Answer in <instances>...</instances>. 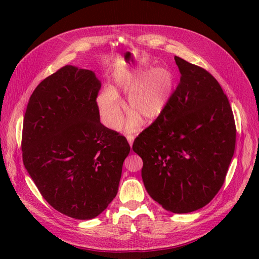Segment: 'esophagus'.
Wrapping results in <instances>:
<instances>
[{
  "mask_svg": "<svg viewBox=\"0 0 259 259\" xmlns=\"http://www.w3.org/2000/svg\"><path fill=\"white\" fill-rule=\"evenodd\" d=\"M126 138H127V140H128V144L132 146V145H133V143H134V138H135V136H134V135H132V134H128V135H126Z\"/></svg>",
  "mask_w": 259,
  "mask_h": 259,
  "instance_id": "1",
  "label": "esophagus"
}]
</instances>
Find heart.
Returning a JSON list of instances; mask_svg holds the SVG:
<instances>
[{"instance_id":"heart-1","label":"heart","mask_w":259,"mask_h":259,"mask_svg":"<svg viewBox=\"0 0 259 259\" xmlns=\"http://www.w3.org/2000/svg\"><path fill=\"white\" fill-rule=\"evenodd\" d=\"M174 76L168 70L156 68L150 72H123L115 81V88L128 93L126 110L130 113L126 131H136L140 117L145 122H152L164 112L174 92ZM98 108L101 120L107 127L119 128L124 117V110L115 90L106 89L98 96Z\"/></svg>"}]
</instances>
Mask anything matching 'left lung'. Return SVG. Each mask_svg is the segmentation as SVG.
<instances>
[{
    "instance_id": "left-lung-1",
    "label": "left lung",
    "mask_w": 259,
    "mask_h": 259,
    "mask_svg": "<svg viewBox=\"0 0 259 259\" xmlns=\"http://www.w3.org/2000/svg\"><path fill=\"white\" fill-rule=\"evenodd\" d=\"M180 82L164 112L136 137L149 195L175 214L205 206L223 187L236 148L229 100L205 69L175 56Z\"/></svg>"
}]
</instances>
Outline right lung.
Returning a JSON list of instances; mask_svg holds the SVG:
<instances>
[{"instance_id":"right-lung-1","label":"right lung","mask_w":259,"mask_h":259,"mask_svg":"<svg viewBox=\"0 0 259 259\" xmlns=\"http://www.w3.org/2000/svg\"><path fill=\"white\" fill-rule=\"evenodd\" d=\"M100 88L91 70L65 66L36 86L23 117V165L51 206L81 221L115 198L131 150L100 123Z\"/></svg>"}]
</instances>
